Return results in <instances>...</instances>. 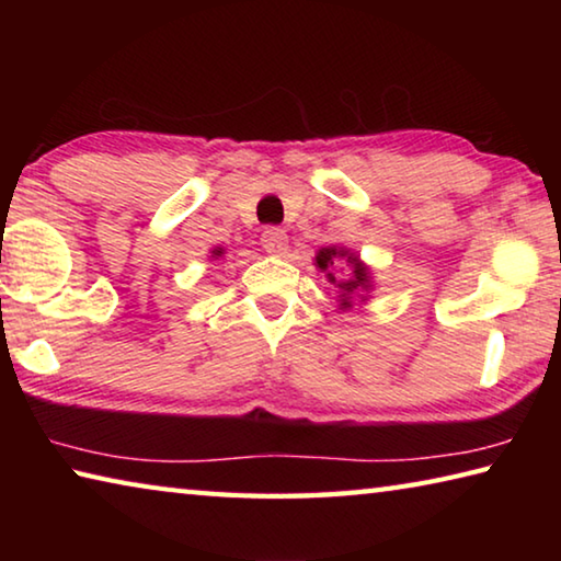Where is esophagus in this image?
I'll list each match as a JSON object with an SVG mask.
<instances>
[{"label": "esophagus", "instance_id": "1", "mask_svg": "<svg viewBox=\"0 0 561 561\" xmlns=\"http://www.w3.org/2000/svg\"><path fill=\"white\" fill-rule=\"evenodd\" d=\"M262 244H264V250L274 254V257H282V254H287L289 237H287V232L279 230V227H267V230L262 232Z\"/></svg>", "mask_w": 561, "mask_h": 561}]
</instances>
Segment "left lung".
<instances>
[{
    "mask_svg": "<svg viewBox=\"0 0 561 561\" xmlns=\"http://www.w3.org/2000/svg\"><path fill=\"white\" fill-rule=\"evenodd\" d=\"M341 259H346L352 264V277L346 280H339L333 274ZM317 267L327 274V279L339 287V309H351V299L358 291L371 289V272L364 262H360L356 254H351L344 247H321L317 252ZM364 301V297H360Z\"/></svg>",
    "mask_w": 561,
    "mask_h": 561,
    "instance_id": "8db88e82",
    "label": "left lung"
}]
</instances>
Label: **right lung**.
I'll return each mask as SVG.
<instances>
[{"instance_id":"add662e5","label":"right lung","mask_w":561,"mask_h":561,"mask_svg":"<svg viewBox=\"0 0 561 561\" xmlns=\"http://www.w3.org/2000/svg\"><path fill=\"white\" fill-rule=\"evenodd\" d=\"M222 254H225V250H222V247H215V250H213V257L217 260V257H222Z\"/></svg>"}]
</instances>
